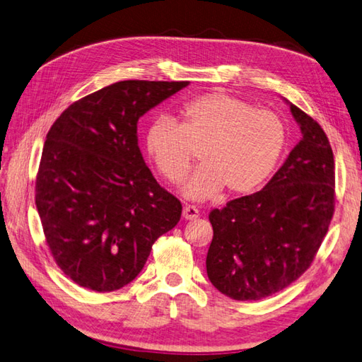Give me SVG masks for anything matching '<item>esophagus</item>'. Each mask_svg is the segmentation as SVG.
Returning a JSON list of instances; mask_svg holds the SVG:
<instances>
[{"instance_id":"34e87169","label":"esophagus","mask_w":362,"mask_h":362,"mask_svg":"<svg viewBox=\"0 0 362 362\" xmlns=\"http://www.w3.org/2000/svg\"><path fill=\"white\" fill-rule=\"evenodd\" d=\"M182 216L185 219H196L199 216V209H197L196 205H185V207H183Z\"/></svg>"}]
</instances>
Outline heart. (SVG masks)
I'll list each match as a JSON object with an SVG mask.
<instances>
[{
    "mask_svg": "<svg viewBox=\"0 0 362 362\" xmlns=\"http://www.w3.org/2000/svg\"><path fill=\"white\" fill-rule=\"evenodd\" d=\"M179 124L158 117L147 127V155L169 183H182L199 151L201 168L185 194L207 199L224 191L246 194L268 179L286 146V127L270 110L226 92H210L183 103Z\"/></svg>",
    "mask_w": 362,
    "mask_h": 362,
    "instance_id": "obj_1",
    "label": "heart"
}]
</instances>
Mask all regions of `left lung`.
<instances>
[{
    "label": "left lung",
    "instance_id": "1",
    "mask_svg": "<svg viewBox=\"0 0 362 362\" xmlns=\"http://www.w3.org/2000/svg\"><path fill=\"white\" fill-rule=\"evenodd\" d=\"M303 138L264 189L210 211L207 274L238 301L267 298L313 264L334 215V155L320 124L290 105Z\"/></svg>",
    "mask_w": 362,
    "mask_h": 362
}]
</instances>
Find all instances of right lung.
<instances>
[{
  "label": "right lung",
  "mask_w": 362,
  "mask_h": 362,
  "mask_svg": "<svg viewBox=\"0 0 362 362\" xmlns=\"http://www.w3.org/2000/svg\"><path fill=\"white\" fill-rule=\"evenodd\" d=\"M188 81L127 80L74 102L47 134L35 207L56 264L75 284L119 290L152 245L180 221L182 204L155 180L138 120Z\"/></svg>",
  "instance_id": "obj_1"
}]
</instances>
